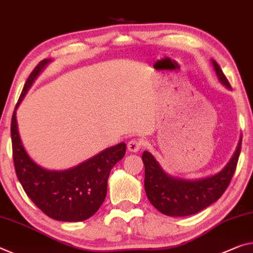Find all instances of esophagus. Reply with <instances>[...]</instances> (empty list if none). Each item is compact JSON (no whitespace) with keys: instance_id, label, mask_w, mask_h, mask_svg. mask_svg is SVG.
Segmentation results:
<instances>
[{"instance_id":"1","label":"esophagus","mask_w":253,"mask_h":253,"mask_svg":"<svg viewBox=\"0 0 253 253\" xmlns=\"http://www.w3.org/2000/svg\"><path fill=\"white\" fill-rule=\"evenodd\" d=\"M141 148H142V142L139 141V140L132 139L127 142V150L130 152H138Z\"/></svg>"}]
</instances>
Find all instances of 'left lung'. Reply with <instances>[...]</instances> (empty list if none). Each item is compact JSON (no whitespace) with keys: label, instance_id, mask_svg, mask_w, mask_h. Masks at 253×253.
<instances>
[{"label":"left lung","instance_id":"left-lung-1","mask_svg":"<svg viewBox=\"0 0 253 253\" xmlns=\"http://www.w3.org/2000/svg\"><path fill=\"white\" fill-rule=\"evenodd\" d=\"M212 65L221 84L231 89L230 83L214 59ZM241 142L242 136L232 158L221 171L194 180L169 175L150 152L144 151V189L148 200L159 212L175 217L196 214L212 205L223 195L233 177L241 152Z\"/></svg>","mask_w":253,"mask_h":253}]
</instances>
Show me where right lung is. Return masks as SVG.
Segmentation results:
<instances>
[{
    "label": "right lung",
    "mask_w": 253,
    "mask_h": 253,
    "mask_svg": "<svg viewBox=\"0 0 253 253\" xmlns=\"http://www.w3.org/2000/svg\"><path fill=\"white\" fill-rule=\"evenodd\" d=\"M51 63L43 59L32 70L24 84L11 122V139L15 172L29 198L48 215L63 222L85 221L97 212L104 202L111 169L126 155V144H115L64 170L41 167L28 155L16 121V109L37 77Z\"/></svg>",
    "instance_id": "obj_1"
}]
</instances>
